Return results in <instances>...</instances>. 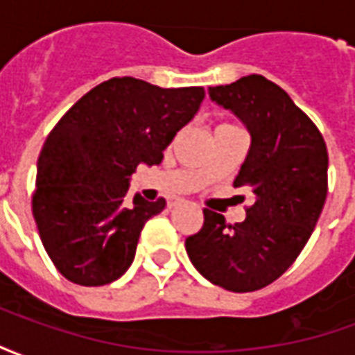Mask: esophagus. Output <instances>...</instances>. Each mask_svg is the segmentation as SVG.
Segmentation results:
<instances>
[{
  "instance_id": "34e87169",
  "label": "esophagus",
  "mask_w": 355,
  "mask_h": 355,
  "mask_svg": "<svg viewBox=\"0 0 355 355\" xmlns=\"http://www.w3.org/2000/svg\"><path fill=\"white\" fill-rule=\"evenodd\" d=\"M177 203H178V201H169V209L177 207Z\"/></svg>"
}]
</instances>
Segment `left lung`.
Returning a JSON list of instances; mask_svg holds the SVG:
<instances>
[{
    "instance_id": "1",
    "label": "left lung",
    "mask_w": 355,
    "mask_h": 355,
    "mask_svg": "<svg viewBox=\"0 0 355 355\" xmlns=\"http://www.w3.org/2000/svg\"><path fill=\"white\" fill-rule=\"evenodd\" d=\"M251 135L234 188L253 196L245 220L228 224L203 211V228L186 253L205 279L234 293L266 287L297 261L327 198V148L312 119L262 76L209 87Z\"/></svg>"
}]
</instances>
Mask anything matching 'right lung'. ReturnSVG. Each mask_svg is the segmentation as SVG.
<instances>
[{"mask_svg": "<svg viewBox=\"0 0 355 355\" xmlns=\"http://www.w3.org/2000/svg\"><path fill=\"white\" fill-rule=\"evenodd\" d=\"M203 96V87L112 78L55 125L37 159L32 211L43 247L66 279L98 287L129 270L144 224L165 209L163 198L135 193L127 201L131 175L140 163H162Z\"/></svg>", "mask_w": 355, "mask_h": 355, "instance_id": "obj_1", "label": "right lung"}]
</instances>
